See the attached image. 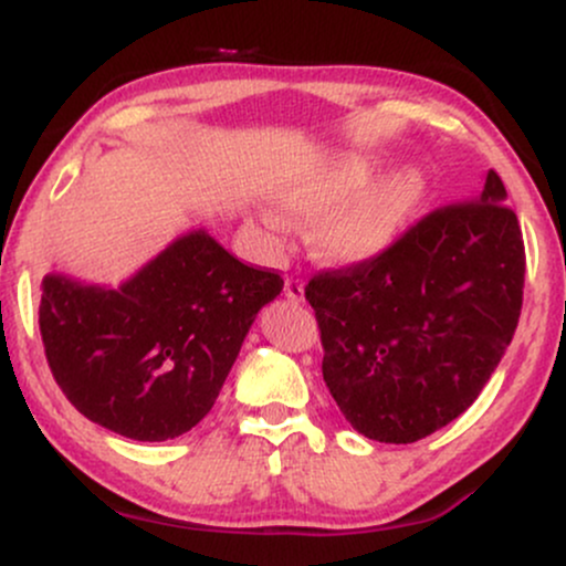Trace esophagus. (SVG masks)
<instances>
[{"instance_id": "esophagus-1", "label": "esophagus", "mask_w": 566, "mask_h": 566, "mask_svg": "<svg viewBox=\"0 0 566 566\" xmlns=\"http://www.w3.org/2000/svg\"><path fill=\"white\" fill-rule=\"evenodd\" d=\"M284 295L292 303H303L305 301V282L297 276H287L284 279Z\"/></svg>"}]
</instances>
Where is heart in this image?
<instances>
[{"mask_svg": "<svg viewBox=\"0 0 566 566\" xmlns=\"http://www.w3.org/2000/svg\"><path fill=\"white\" fill-rule=\"evenodd\" d=\"M382 161L340 151L297 170L274 186V201L292 218H313L311 247L329 265L378 261L405 237L428 197L418 165L378 178Z\"/></svg>", "mask_w": 566, "mask_h": 566, "instance_id": "heart-1", "label": "heart"}]
</instances>
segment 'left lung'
<instances>
[{
    "label": "left lung",
    "instance_id": "obj_1",
    "mask_svg": "<svg viewBox=\"0 0 566 566\" xmlns=\"http://www.w3.org/2000/svg\"><path fill=\"white\" fill-rule=\"evenodd\" d=\"M505 199L486 170L482 193L431 212L378 261L308 282L324 382L361 437H431L492 378L524 290L522 229Z\"/></svg>",
    "mask_w": 566,
    "mask_h": 566
}]
</instances>
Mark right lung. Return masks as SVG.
I'll use <instances>...</instances> for the list:
<instances>
[{
    "label": "right lung",
    "instance_id": "add662e5",
    "mask_svg": "<svg viewBox=\"0 0 566 566\" xmlns=\"http://www.w3.org/2000/svg\"><path fill=\"white\" fill-rule=\"evenodd\" d=\"M282 287L279 274L191 229L116 287L44 274L39 329L57 386L84 418L167 441L210 412L252 322Z\"/></svg>",
    "mask_w": 566,
    "mask_h": 566
}]
</instances>
